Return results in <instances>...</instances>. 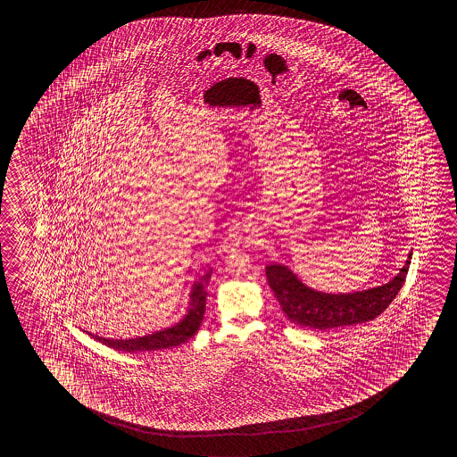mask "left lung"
<instances>
[{
  "label": "left lung",
  "instance_id": "left-lung-1",
  "mask_svg": "<svg viewBox=\"0 0 457 457\" xmlns=\"http://www.w3.org/2000/svg\"><path fill=\"white\" fill-rule=\"evenodd\" d=\"M411 253L405 266L392 281L368 291L353 294H323L302 284L297 276L282 264L266 266V278L282 312L289 320L315 330H328L374 320L397 297L410 268Z\"/></svg>",
  "mask_w": 457,
  "mask_h": 457
}]
</instances>
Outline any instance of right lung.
Instances as JSON below:
<instances>
[{
  "label": "right lung",
  "instance_id": "add662e5",
  "mask_svg": "<svg viewBox=\"0 0 457 457\" xmlns=\"http://www.w3.org/2000/svg\"><path fill=\"white\" fill-rule=\"evenodd\" d=\"M211 274H205V281L209 279ZM205 312V291L204 284L197 282L195 284V289L191 294V309L187 312L183 320L176 323L175 327L166 328L163 331H156L152 335H145L140 338H132V340H107L101 337H95V340L106 345L109 348L114 350L127 351V353H144V351L166 350L183 345L189 338H193L195 331L199 330Z\"/></svg>",
  "mask_w": 457,
  "mask_h": 457
}]
</instances>
